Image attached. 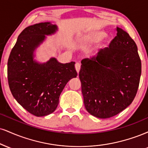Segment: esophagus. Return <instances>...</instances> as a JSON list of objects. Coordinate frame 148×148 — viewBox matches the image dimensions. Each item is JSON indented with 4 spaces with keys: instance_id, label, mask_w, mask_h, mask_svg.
<instances>
[{
    "instance_id": "obj_1",
    "label": "esophagus",
    "mask_w": 148,
    "mask_h": 148,
    "mask_svg": "<svg viewBox=\"0 0 148 148\" xmlns=\"http://www.w3.org/2000/svg\"><path fill=\"white\" fill-rule=\"evenodd\" d=\"M75 68H76V72L79 73L80 69H81V64L79 63H76V65H75Z\"/></svg>"
}]
</instances>
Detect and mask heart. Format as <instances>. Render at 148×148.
Returning <instances> with one entry per match:
<instances>
[{
	"label": "heart",
	"instance_id": "heart-1",
	"mask_svg": "<svg viewBox=\"0 0 148 148\" xmlns=\"http://www.w3.org/2000/svg\"><path fill=\"white\" fill-rule=\"evenodd\" d=\"M103 36H104V34L102 32H97V33H94L93 34H91L90 36H87L86 38L89 39V40H99L101 38H103Z\"/></svg>",
	"mask_w": 148,
	"mask_h": 148
}]
</instances>
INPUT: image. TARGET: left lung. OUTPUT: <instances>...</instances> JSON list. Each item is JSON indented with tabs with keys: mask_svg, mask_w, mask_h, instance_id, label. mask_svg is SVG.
Here are the masks:
<instances>
[{
	"mask_svg": "<svg viewBox=\"0 0 148 148\" xmlns=\"http://www.w3.org/2000/svg\"><path fill=\"white\" fill-rule=\"evenodd\" d=\"M109 47L81 61L79 72L84 105L90 114L108 119L132 102L139 85L141 61L130 36L116 29Z\"/></svg>",
	"mask_w": 148,
	"mask_h": 148,
	"instance_id": "8db88e82",
	"label": "left lung"
}]
</instances>
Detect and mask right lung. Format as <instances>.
Wrapping results in <instances>:
<instances>
[{
    "mask_svg": "<svg viewBox=\"0 0 148 148\" xmlns=\"http://www.w3.org/2000/svg\"><path fill=\"white\" fill-rule=\"evenodd\" d=\"M56 29L49 22L26 27L19 34L8 59V79L12 95L36 116L54 112L65 85L77 76L74 62L63 64L53 58L38 64L33 60V51L45 38V35L54 34Z\"/></svg>",
    "mask_w": 148,
    "mask_h": 148,
    "instance_id": "obj_1",
    "label": "right lung"
}]
</instances>
